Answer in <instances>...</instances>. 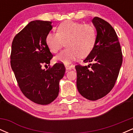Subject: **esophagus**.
Masks as SVG:
<instances>
[{
	"instance_id": "34e87169",
	"label": "esophagus",
	"mask_w": 133,
	"mask_h": 133,
	"mask_svg": "<svg viewBox=\"0 0 133 133\" xmlns=\"http://www.w3.org/2000/svg\"><path fill=\"white\" fill-rule=\"evenodd\" d=\"M65 68L66 69V70L71 69H74V66L72 65H69V64H65Z\"/></svg>"
}]
</instances>
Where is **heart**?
Returning <instances> with one entry per match:
<instances>
[{
  "mask_svg": "<svg viewBox=\"0 0 133 133\" xmlns=\"http://www.w3.org/2000/svg\"><path fill=\"white\" fill-rule=\"evenodd\" d=\"M96 37V30L92 24L65 21L59 24L57 33L47 34L45 42L52 53L59 52L65 42L67 48L57 55L54 60L68 64L79 56L84 57L89 54L95 45Z\"/></svg>",
  "mask_w": 133,
  "mask_h": 133,
  "instance_id": "b5f03b06",
  "label": "heart"
}]
</instances>
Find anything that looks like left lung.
Instances as JSON below:
<instances>
[{
  "label": "left lung",
  "mask_w": 133,
  "mask_h": 133,
  "mask_svg": "<svg viewBox=\"0 0 133 133\" xmlns=\"http://www.w3.org/2000/svg\"><path fill=\"white\" fill-rule=\"evenodd\" d=\"M92 22L97 30L94 48L84 62L75 66L77 88L84 97L96 101L106 96L116 82L123 62V54L115 30L107 21L95 17Z\"/></svg>",
  "instance_id": "left-lung-1"
}]
</instances>
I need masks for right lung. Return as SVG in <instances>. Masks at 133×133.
Listing matches in <instances>:
<instances>
[{
  "mask_svg": "<svg viewBox=\"0 0 133 133\" xmlns=\"http://www.w3.org/2000/svg\"><path fill=\"white\" fill-rule=\"evenodd\" d=\"M50 21H34L17 34L12 43L10 65L24 96L41 105L51 103L59 92V81L65 71L64 64L56 63L47 70L53 56L45 42L52 28Z\"/></svg>",
  "mask_w": 133,
  "mask_h": 133,
  "instance_id": "right-lung-1",
  "label": "right lung"
}]
</instances>
